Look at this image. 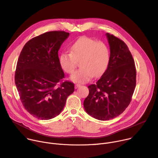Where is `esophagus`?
Wrapping results in <instances>:
<instances>
[{
	"label": "esophagus",
	"mask_w": 158,
	"mask_h": 158,
	"mask_svg": "<svg viewBox=\"0 0 158 158\" xmlns=\"http://www.w3.org/2000/svg\"><path fill=\"white\" fill-rule=\"evenodd\" d=\"M80 87H81V85L80 84H76L75 86V88L77 89L79 88Z\"/></svg>",
	"instance_id": "1"
}]
</instances>
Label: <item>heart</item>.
<instances>
[{"mask_svg":"<svg viewBox=\"0 0 158 158\" xmlns=\"http://www.w3.org/2000/svg\"><path fill=\"white\" fill-rule=\"evenodd\" d=\"M80 60V69L71 75V81L78 83L89 81L94 75L101 76L107 69L110 60V51L102 42L82 37L71 47L70 52H63L59 57V63L63 70L72 73Z\"/></svg>","mask_w":158,"mask_h":158,"instance_id":"obj_1","label":"heart"}]
</instances>
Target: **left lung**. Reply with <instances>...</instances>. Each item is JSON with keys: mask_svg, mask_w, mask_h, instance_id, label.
Wrapping results in <instances>:
<instances>
[{"mask_svg": "<svg viewBox=\"0 0 158 158\" xmlns=\"http://www.w3.org/2000/svg\"><path fill=\"white\" fill-rule=\"evenodd\" d=\"M110 48V64L95 84L90 85L84 100L85 111L99 120H109L122 113L129 105L136 85L134 60L126 44L106 34Z\"/></svg>", "mask_w": 158, "mask_h": 158, "instance_id": "left-lung-1", "label": "left lung"}]
</instances>
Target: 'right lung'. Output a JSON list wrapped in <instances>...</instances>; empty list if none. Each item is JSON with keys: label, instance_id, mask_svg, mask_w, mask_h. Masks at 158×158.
Segmentation results:
<instances>
[{"label": "right lung", "instance_id": "1", "mask_svg": "<svg viewBox=\"0 0 158 158\" xmlns=\"http://www.w3.org/2000/svg\"><path fill=\"white\" fill-rule=\"evenodd\" d=\"M62 31H48L29 40L17 63L15 84L25 110L40 119H50L63 111L74 83L64 81L58 51L69 37Z\"/></svg>", "mask_w": 158, "mask_h": 158}]
</instances>
